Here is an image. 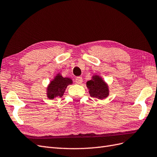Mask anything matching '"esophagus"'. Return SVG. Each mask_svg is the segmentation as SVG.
I'll return each instance as SVG.
<instances>
[{"label": "esophagus", "mask_w": 157, "mask_h": 157, "mask_svg": "<svg viewBox=\"0 0 157 157\" xmlns=\"http://www.w3.org/2000/svg\"><path fill=\"white\" fill-rule=\"evenodd\" d=\"M82 80H82V78L81 77H77V78H76V79H75L76 82H77L78 84H81L82 82Z\"/></svg>", "instance_id": "esophagus-1"}]
</instances>
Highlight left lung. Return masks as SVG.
I'll list each match as a JSON object with an SVG mask.
<instances>
[{"mask_svg":"<svg viewBox=\"0 0 157 157\" xmlns=\"http://www.w3.org/2000/svg\"><path fill=\"white\" fill-rule=\"evenodd\" d=\"M86 86L89 90V94L91 97L102 100L109 95L107 83L98 75H94L92 79L86 82Z\"/></svg>","mask_w":157,"mask_h":157,"instance_id":"obj_1","label":"left lung"}]
</instances>
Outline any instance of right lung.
Masks as SVG:
<instances>
[{
    "instance_id": "obj_1",
    "label": "right lung",
    "mask_w": 157,
    "mask_h": 157,
    "mask_svg": "<svg viewBox=\"0 0 157 157\" xmlns=\"http://www.w3.org/2000/svg\"><path fill=\"white\" fill-rule=\"evenodd\" d=\"M72 84V79L69 77H63L60 73H58L46 88L47 98L53 99L58 97H62L68 85Z\"/></svg>"
}]
</instances>
